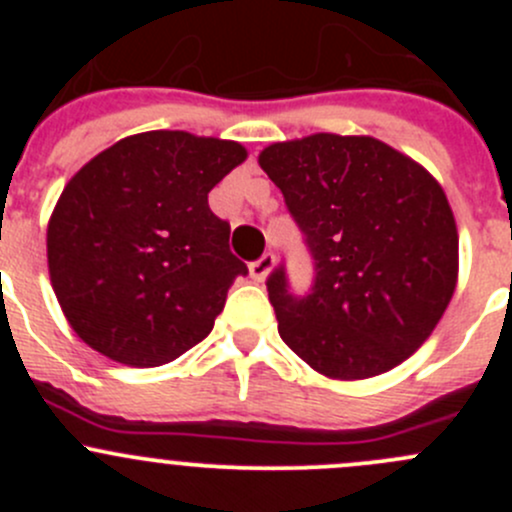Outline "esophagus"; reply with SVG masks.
Returning <instances> with one entry per match:
<instances>
[{
	"label": "esophagus",
	"instance_id": "34e87169",
	"mask_svg": "<svg viewBox=\"0 0 512 512\" xmlns=\"http://www.w3.org/2000/svg\"><path fill=\"white\" fill-rule=\"evenodd\" d=\"M272 270H275V255H272V252H265L260 260L252 262L250 265V277L252 280L262 282V280H267V275H270Z\"/></svg>",
	"mask_w": 512,
	"mask_h": 512
}]
</instances>
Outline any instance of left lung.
<instances>
[{
	"label": "left lung",
	"instance_id": "8db88e82",
	"mask_svg": "<svg viewBox=\"0 0 512 512\" xmlns=\"http://www.w3.org/2000/svg\"><path fill=\"white\" fill-rule=\"evenodd\" d=\"M314 260L307 297L267 280L285 344L339 381L394 369L431 337L458 282V230L441 183L371 136L312 133L257 158Z\"/></svg>",
	"mask_w": 512,
	"mask_h": 512
}]
</instances>
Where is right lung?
<instances>
[{
    "label": "right lung",
    "instance_id": "add662e5",
    "mask_svg": "<svg viewBox=\"0 0 512 512\" xmlns=\"http://www.w3.org/2000/svg\"><path fill=\"white\" fill-rule=\"evenodd\" d=\"M245 146L188 131L121 138L66 183L46 227L49 277L71 329L118 364H168L203 342L247 275L208 193Z\"/></svg>",
    "mask_w": 512,
    "mask_h": 512
}]
</instances>
